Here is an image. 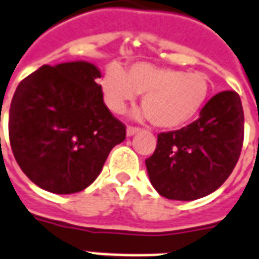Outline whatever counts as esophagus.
I'll use <instances>...</instances> for the list:
<instances>
[{
    "mask_svg": "<svg viewBox=\"0 0 259 259\" xmlns=\"http://www.w3.org/2000/svg\"><path fill=\"white\" fill-rule=\"evenodd\" d=\"M140 129L139 127H133V126H127V129H126V135L129 136H135L136 133H139Z\"/></svg>",
    "mask_w": 259,
    "mask_h": 259,
    "instance_id": "1",
    "label": "esophagus"
}]
</instances>
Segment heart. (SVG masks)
I'll return each instance as SVG.
<instances>
[{
  "label": "heart",
  "instance_id": "1",
  "mask_svg": "<svg viewBox=\"0 0 259 259\" xmlns=\"http://www.w3.org/2000/svg\"><path fill=\"white\" fill-rule=\"evenodd\" d=\"M104 100L112 112L122 114L136 96L143 95V116L156 127L177 129L192 120L207 100L211 81L204 72L137 63L124 72L110 66L100 81Z\"/></svg>",
  "mask_w": 259,
  "mask_h": 259
}]
</instances>
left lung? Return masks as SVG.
<instances>
[{
    "instance_id": "1",
    "label": "left lung",
    "mask_w": 259,
    "mask_h": 259,
    "mask_svg": "<svg viewBox=\"0 0 259 259\" xmlns=\"http://www.w3.org/2000/svg\"><path fill=\"white\" fill-rule=\"evenodd\" d=\"M244 114L236 92H220L199 118L180 130L158 135L145 160L154 188L171 200L207 196L231 176L242 152Z\"/></svg>"
}]
</instances>
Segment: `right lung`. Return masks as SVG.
Wrapping results in <instances>:
<instances>
[{
  "mask_svg": "<svg viewBox=\"0 0 259 259\" xmlns=\"http://www.w3.org/2000/svg\"><path fill=\"white\" fill-rule=\"evenodd\" d=\"M100 76L88 61L45 64L16 88L8 120L11 148L39 188L83 191L126 139V126L104 104Z\"/></svg>",
  "mask_w": 259,
  "mask_h": 259,
  "instance_id": "1",
  "label": "right lung"
}]
</instances>
